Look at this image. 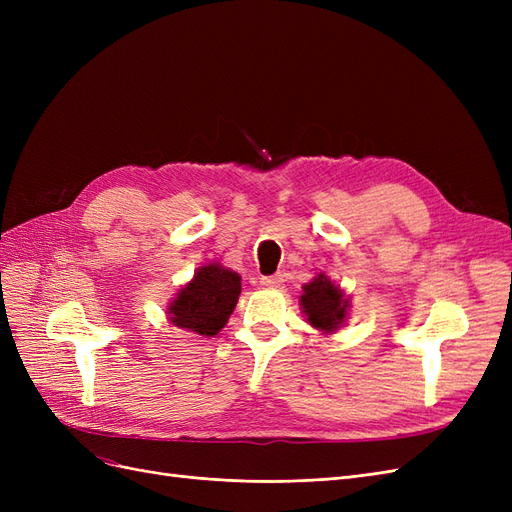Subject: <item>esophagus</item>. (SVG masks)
<instances>
[{
    "mask_svg": "<svg viewBox=\"0 0 512 512\" xmlns=\"http://www.w3.org/2000/svg\"><path fill=\"white\" fill-rule=\"evenodd\" d=\"M260 284L265 288H271V290H277L284 286V275L282 273H275V275H267V277H260Z\"/></svg>",
    "mask_w": 512,
    "mask_h": 512,
    "instance_id": "esophagus-1",
    "label": "esophagus"
}]
</instances>
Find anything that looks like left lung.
<instances>
[{"label": "left lung", "instance_id": "obj_1", "mask_svg": "<svg viewBox=\"0 0 512 512\" xmlns=\"http://www.w3.org/2000/svg\"><path fill=\"white\" fill-rule=\"evenodd\" d=\"M301 309L305 320L322 335L335 333L350 316V297L327 273H318L301 292Z\"/></svg>", "mask_w": 512, "mask_h": 512}]
</instances>
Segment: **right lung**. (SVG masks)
Listing matches in <instances>:
<instances>
[{
    "mask_svg": "<svg viewBox=\"0 0 512 512\" xmlns=\"http://www.w3.org/2000/svg\"><path fill=\"white\" fill-rule=\"evenodd\" d=\"M241 294V275L220 262L198 267L166 305L168 322L203 337L218 335L235 312Z\"/></svg>",
    "mask_w": 512,
    "mask_h": 512,
    "instance_id": "right-lung-1",
    "label": "right lung"
}]
</instances>
